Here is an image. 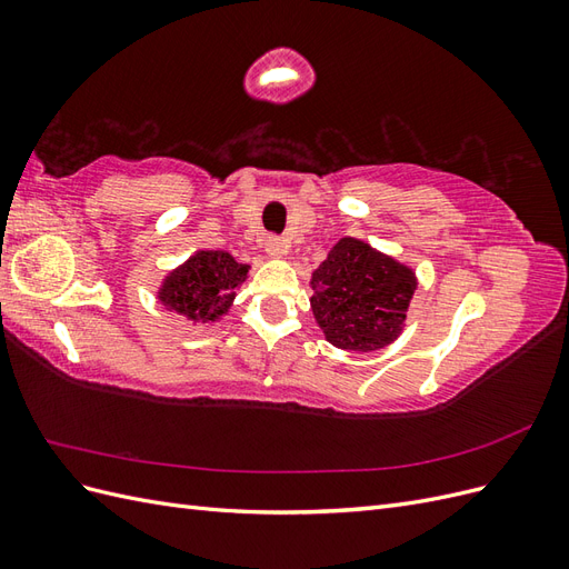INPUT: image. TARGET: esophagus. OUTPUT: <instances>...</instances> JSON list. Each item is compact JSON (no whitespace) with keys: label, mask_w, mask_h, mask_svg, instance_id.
Returning <instances> with one entry per match:
<instances>
[{"label":"esophagus","mask_w":569,"mask_h":569,"mask_svg":"<svg viewBox=\"0 0 569 569\" xmlns=\"http://www.w3.org/2000/svg\"><path fill=\"white\" fill-rule=\"evenodd\" d=\"M287 249H289V244L284 242V239H280V237H268L266 251H268L270 258H282V256L287 253Z\"/></svg>","instance_id":"1"}]
</instances>
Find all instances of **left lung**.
<instances>
[{"label":"left lung","instance_id":"left-lung-1","mask_svg":"<svg viewBox=\"0 0 569 569\" xmlns=\"http://www.w3.org/2000/svg\"><path fill=\"white\" fill-rule=\"evenodd\" d=\"M313 316L337 349L377 351L403 330L416 272L370 244L343 237L311 278Z\"/></svg>","mask_w":569,"mask_h":569}]
</instances>
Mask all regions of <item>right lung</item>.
I'll use <instances>...</instances> for the list:
<instances>
[{
    "label": "right lung",
    "instance_id": "1",
    "mask_svg": "<svg viewBox=\"0 0 569 569\" xmlns=\"http://www.w3.org/2000/svg\"><path fill=\"white\" fill-rule=\"evenodd\" d=\"M247 272L249 266L237 263L228 251H197L163 280L159 301L187 320L213 322L230 311Z\"/></svg>",
    "mask_w": 569,
    "mask_h": 569
}]
</instances>
